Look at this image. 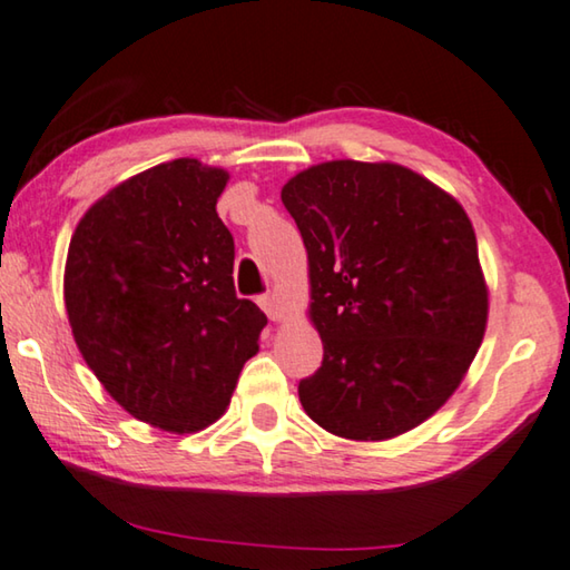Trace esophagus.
Returning <instances> with one entry per match:
<instances>
[{
  "label": "esophagus",
  "mask_w": 570,
  "mask_h": 570,
  "mask_svg": "<svg viewBox=\"0 0 570 570\" xmlns=\"http://www.w3.org/2000/svg\"><path fill=\"white\" fill-rule=\"evenodd\" d=\"M258 304H261V309L268 314L271 322H282L284 320V306H282V302L276 299V294H264L258 299Z\"/></svg>",
  "instance_id": "esophagus-1"
}]
</instances>
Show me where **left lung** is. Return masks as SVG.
I'll use <instances>...</instances> for the list:
<instances>
[{
  "label": "left lung",
  "instance_id": "1",
  "mask_svg": "<svg viewBox=\"0 0 570 570\" xmlns=\"http://www.w3.org/2000/svg\"><path fill=\"white\" fill-rule=\"evenodd\" d=\"M282 203L309 256L324 357L299 383L334 436L383 441L436 413L487 327V284L464 207L393 161L337 159L288 179Z\"/></svg>",
  "mask_w": 570,
  "mask_h": 570
}]
</instances>
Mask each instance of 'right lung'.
I'll use <instances>...</instances> for the list:
<instances>
[{"label":"right lung","instance_id":"obj_1","mask_svg":"<svg viewBox=\"0 0 570 570\" xmlns=\"http://www.w3.org/2000/svg\"><path fill=\"white\" fill-rule=\"evenodd\" d=\"M228 171L175 159L129 177L80 218L66 309L80 355L134 419L175 433L218 421L266 314L233 286L218 218Z\"/></svg>","mask_w":570,"mask_h":570}]
</instances>
